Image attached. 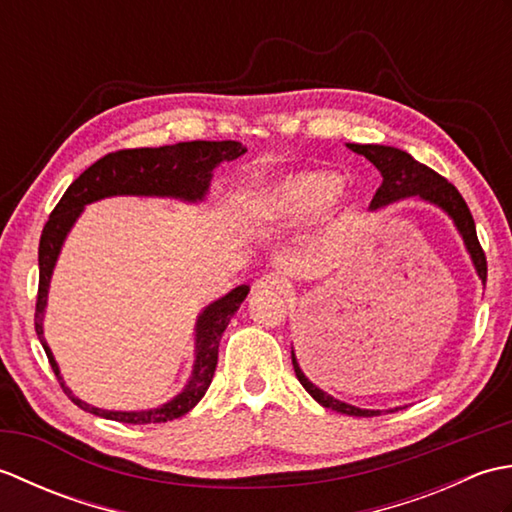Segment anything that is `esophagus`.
I'll return each instance as SVG.
<instances>
[{
	"label": "esophagus",
	"instance_id": "34e87169",
	"mask_svg": "<svg viewBox=\"0 0 512 512\" xmlns=\"http://www.w3.org/2000/svg\"><path fill=\"white\" fill-rule=\"evenodd\" d=\"M288 288V281L284 277H279L275 273H268V275H262L259 277L255 284H253V290L255 292H284Z\"/></svg>",
	"mask_w": 512,
	"mask_h": 512
}]
</instances>
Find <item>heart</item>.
Listing matches in <instances>:
<instances>
[{
  "label": "heart",
  "instance_id": "heart-1",
  "mask_svg": "<svg viewBox=\"0 0 512 512\" xmlns=\"http://www.w3.org/2000/svg\"><path fill=\"white\" fill-rule=\"evenodd\" d=\"M350 202V189L334 171L301 169L250 193L242 213L250 222L292 226L319 215H339Z\"/></svg>",
  "mask_w": 512,
  "mask_h": 512
}]
</instances>
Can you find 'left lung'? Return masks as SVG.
I'll return each mask as SVG.
<instances>
[{"mask_svg": "<svg viewBox=\"0 0 512 512\" xmlns=\"http://www.w3.org/2000/svg\"><path fill=\"white\" fill-rule=\"evenodd\" d=\"M347 149H352L358 156H365L380 171V176H383V182H380L372 204H369V211L385 209V206L407 200V198H416V200L438 206L444 215H449L455 231H458L462 237L464 248L471 257L477 277L482 279V284H486V257L480 242H477L473 215L460 195V191L455 189L451 182H447L442 176H438L436 171L429 169L427 165H422V162H418L411 154H407V151H402L398 147L347 143ZM292 367H295V374L299 378V383L303 385V389H306L321 407L332 409L336 413H345V416H358V418L361 416L372 418L380 413V409L354 407L350 402L334 398L328 394V391H323L321 387L314 385L299 367L295 347H292ZM396 409H387V411H396Z\"/></svg>", "mask_w": 512, "mask_h": 512, "instance_id": "left-lung-1", "label": "left lung"}]
</instances>
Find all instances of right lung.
<instances>
[{"mask_svg": "<svg viewBox=\"0 0 512 512\" xmlns=\"http://www.w3.org/2000/svg\"><path fill=\"white\" fill-rule=\"evenodd\" d=\"M246 154V147L235 140H193V143H178L165 147H143V149H123L116 154H107L96 160L90 169H85L76 178L68 191L63 193L59 204L50 213V220L43 226L39 242V295L35 312V330L43 350L48 354L52 372L57 374L65 394L79 405L83 411L107 420L127 422V424H151V422H169L191 411L209 389L215 365L220 339L226 330L228 321L242 306L248 295V286L242 284L233 288L228 295L209 303L195 319V339H193V369L182 387L180 394L171 400L162 402L158 407L138 409V411H114L94 407L90 402L74 396V391L65 385L57 358H54L50 345L43 336V317L48 308V290L50 279L72 226L79 220L85 206L116 195H138V198H171L187 204L204 202L209 193L213 171L222 162H231Z\"/></svg>", "mask_w": 512, "mask_h": 512, "instance_id": "1", "label": "right lung"}]
</instances>
